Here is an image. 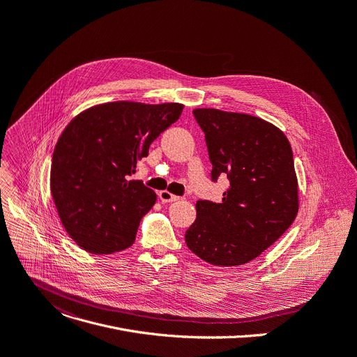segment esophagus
<instances>
[{"instance_id":"obj_1","label":"esophagus","mask_w":357,"mask_h":357,"mask_svg":"<svg viewBox=\"0 0 357 357\" xmlns=\"http://www.w3.org/2000/svg\"><path fill=\"white\" fill-rule=\"evenodd\" d=\"M158 197H159V199H160V202H162V204H167V202H175V201H178V199H179V197L172 195V193H171V192H168V190H160V192L158 193Z\"/></svg>"}]
</instances>
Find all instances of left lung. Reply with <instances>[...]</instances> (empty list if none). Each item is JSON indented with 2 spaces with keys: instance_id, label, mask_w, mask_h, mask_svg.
Instances as JSON below:
<instances>
[{
  "instance_id": "left-lung-1",
  "label": "left lung",
  "mask_w": 357,
  "mask_h": 357,
  "mask_svg": "<svg viewBox=\"0 0 357 357\" xmlns=\"http://www.w3.org/2000/svg\"><path fill=\"white\" fill-rule=\"evenodd\" d=\"M205 132L212 181L229 179L220 204L197 202L185 234L188 248L216 266L253 261L294 223L299 211L294 153L273 123L248 114L197 108Z\"/></svg>"
}]
</instances>
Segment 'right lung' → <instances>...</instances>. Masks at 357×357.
Here are the masks:
<instances>
[{"instance_id":"1","label":"right lung","mask_w":357,"mask_h":357,"mask_svg":"<svg viewBox=\"0 0 357 357\" xmlns=\"http://www.w3.org/2000/svg\"><path fill=\"white\" fill-rule=\"evenodd\" d=\"M182 109L176 102H107L63 129L52 155L51 195L63 228L84 250L108 255L135 242L156 193L129 178Z\"/></svg>"}]
</instances>
